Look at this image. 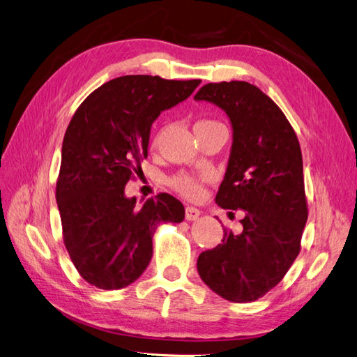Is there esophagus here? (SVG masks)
I'll list each match as a JSON object with an SVG mask.
<instances>
[{
	"label": "esophagus",
	"mask_w": 357,
	"mask_h": 357,
	"mask_svg": "<svg viewBox=\"0 0 357 357\" xmlns=\"http://www.w3.org/2000/svg\"><path fill=\"white\" fill-rule=\"evenodd\" d=\"M201 215V210H198V208H195V207H186V220H189V222H193V220H197L198 218Z\"/></svg>",
	"instance_id": "34e87169"
}]
</instances>
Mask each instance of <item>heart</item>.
Wrapping results in <instances>:
<instances>
[{
	"instance_id": "1",
	"label": "heart",
	"mask_w": 357,
	"mask_h": 357,
	"mask_svg": "<svg viewBox=\"0 0 357 357\" xmlns=\"http://www.w3.org/2000/svg\"><path fill=\"white\" fill-rule=\"evenodd\" d=\"M204 123H213V122L202 121V122H198L197 125H204ZM210 177H211V172H207V174H204L202 177H195L189 174V172H178V174L172 176L169 178V185L176 192H178L180 195L193 199V198H198L202 193L201 180L210 178Z\"/></svg>"
}]
</instances>
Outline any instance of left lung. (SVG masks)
Returning <instances> with one entry per match:
<instances>
[{
    "label": "left lung",
    "mask_w": 357,
    "mask_h": 357,
    "mask_svg": "<svg viewBox=\"0 0 357 357\" xmlns=\"http://www.w3.org/2000/svg\"><path fill=\"white\" fill-rule=\"evenodd\" d=\"M195 101L222 109L232 147L215 202L243 210V231H225L222 244L202 252L198 273L214 294L253 302L275 287L301 250L308 210L298 137L278 105L255 84H204Z\"/></svg>",
    "instance_id": "left-lung-1"
}]
</instances>
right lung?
Returning <instances> with one entry per match:
<instances>
[{
	"mask_svg": "<svg viewBox=\"0 0 357 357\" xmlns=\"http://www.w3.org/2000/svg\"><path fill=\"white\" fill-rule=\"evenodd\" d=\"M201 80L122 75L93 91L74 113L62 143L56 202L63 243L79 274L104 290L144 273L162 223L185 219L168 193L137 207L125 185L142 171L158 116L188 100Z\"/></svg>",
	"mask_w": 357,
	"mask_h": 357,
	"instance_id": "right-lung-1",
	"label": "right lung"
}]
</instances>
